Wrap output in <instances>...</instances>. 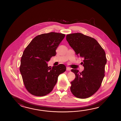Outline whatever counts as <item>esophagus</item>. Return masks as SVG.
<instances>
[{"instance_id":"esophagus-1","label":"esophagus","mask_w":121,"mask_h":121,"mask_svg":"<svg viewBox=\"0 0 121 121\" xmlns=\"http://www.w3.org/2000/svg\"><path fill=\"white\" fill-rule=\"evenodd\" d=\"M67 71H70V70H71V68H69V67H67Z\"/></svg>"}]
</instances>
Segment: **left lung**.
<instances>
[{"label": "left lung", "instance_id": "1", "mask_svg": "<svg viewBox=\"0 0 121 121\" xmlns=\"http://www.w3.org/2000/svg\"><path fill=\"white\" fill-rule=\"evenodd\" d=\"M66 39L77 56L83 59L84 67L80 73L71 69L76 77L71 82L70 91L77 98L90 97L99 89L105 76V52L95 39L80 33L67 35Z\"/></svg>", "mask_w": 121, "mask_h": 121}]
</instances>
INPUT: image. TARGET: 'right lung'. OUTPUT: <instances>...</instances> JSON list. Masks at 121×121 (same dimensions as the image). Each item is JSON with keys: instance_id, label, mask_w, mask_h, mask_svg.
Wrapping results in <instances>:
<instances>
[{"instance_id": "1", "label": "right lung", "mask_w": 121, "mask_h": 121, "mask_svg": "<svg viewBox=\"0 0 121 121\" xmlns=\"http://www.w3.org/2000/svg\"><path fill=\"white\" fill-rule=\"evenodd\" d=\"M65 35L52 32L36 36L23 52L20 71L24 85L33 95L43 96L52 92L66 66L48 67L47 62L56 54V50Z\"/></svg>"}]
</instances>
